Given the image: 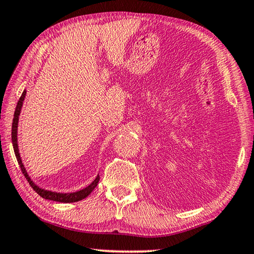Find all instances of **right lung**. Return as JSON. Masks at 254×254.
<instances>
[{"label": "right lung", "mask_w": 254, "mask_h": 254, "mask_svg": "<svg viewBox=\"0 0 254 254\" xmlns=\"http://www.w3.org/2000/svg\"><path fill=\"white\" fill-rule=\"evenodd\" d=\"M25 94H27V92H25V89H24L22 95H21V97L19 98L18 104H16L13 122H12V144H13L14 153H15L16 160H18L19 165H20L21 171H22L24 177L27 178L28 183L30 184V186L33 188V190L36 191L38 195H40L42 198L50 199V200H54V201H59V203H75V201H78V200L86 198V197L91 194V192L97 186L98 180H100V176H97L95 180H94V182L91 185H88L87 187L81 189V190L75 191V192H66V194H65V192H56V191H51V190H46V189H42L40 187H38L37 185L32 182L31 178L29 177L27 170H25L23 163H22V160H21V157H20V153H19V148H18V122H19V115H20V112H21V107H22V104H23Z\"/></svg>", "instance_id": "obj_1"}]
</instances>
